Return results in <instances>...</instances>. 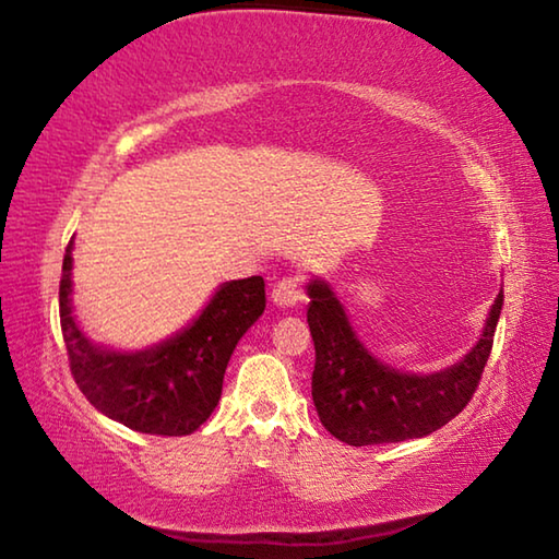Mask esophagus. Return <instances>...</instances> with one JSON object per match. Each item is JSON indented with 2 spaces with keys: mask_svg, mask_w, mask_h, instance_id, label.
Wrapping results in <instances>:
<instances>
[{
  "mask_svg": "<svg viewBox=\"0 0 559 559\" xmlns=\"http://www.w3.org/2000/svg\"><path fill=\"white\" fill-rule=\"evenodd\" d=\"M271 298L276 306H283V308H290L296 306V302L302 300V286L298 278H281L276 286H273V293Z\"/></svg>",
  "mask_w": 559,
  "mask_h": 559,
  "instance_id": "obj_1",
  "label": "esophagus"
}]
</instances>
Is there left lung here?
<instances>
[{
  "label": "left lung",
  "mask_w": 559,
  "mask_h": 559,
  "mask_svg": "<svg viewBox=\"0 0 559 559\" xmlns=\"http://www.w3.org/2000/svg\"><path fill=\"white\" fill-rule=\"evenodd\" d=\"M308 325L316 345L313 402L323 427L349 447L419 439L466 409L493 349L503 293L490 308L484 337L449 370L416 377L394 372L359 345L328 283L308 286Z\"/></svg>",
  "instance_id": "1"
}]
</instances>
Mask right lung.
<instances>
[{"mask_svg":"<svg viewBox=\"0 0 559 559\" xmlns=\"http://www.w3.org/2000/svg\"><path fill=\"white\" fill-rule=\"evenodd\" d=\"M71 246L61 269L59 313L79 390L98 412L132 431L187 437L200 429L219 404L236 343L266 308V283L261 276L226 283L177 337L145 353H108L88 343L71 316Z\"/></svg>","mask_w":559,"mask_h":559,"instance_id":"add662e5","label":"right lung"}]
</instances>
